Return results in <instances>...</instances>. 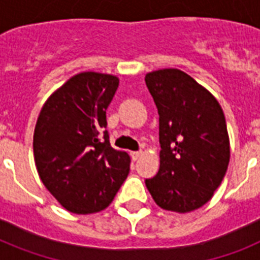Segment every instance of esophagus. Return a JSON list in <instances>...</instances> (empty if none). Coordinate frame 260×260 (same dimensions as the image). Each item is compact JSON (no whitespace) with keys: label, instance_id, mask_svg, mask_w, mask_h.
<instances>
[{"label":"esophagus","instance_id":"1","mask_svg":"<svg viewBox=\"0 0 260 260\" xmlns=\"http://www.w3.org/2000/svg\"><path fill=\"white\" fill-rule=\"evenodd\" d=\"M143 156V152L142 151H136V152H132V159L134 160H139V159Z\"/></svg>","mask_w":260,"mask_h":260}]
</instances>
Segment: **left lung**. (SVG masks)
I'll use <instances>...</instances> for the list:
<instances>
[{"label":"left lung","mask_w":260,"mask_h":260,"mask_svg":"<svg viewBox=\"0 0 260 260\" xmlns=\"http://www.w3.org/2000/svg\"><path fill=\"white\" fill-rule=\"evenodd\" d=\"M159 113L160 166L146 186L162 209L189 213L221 185L231 158L221 106L209 90L178 69L146 75Z\"/></svg>","instance_id":"8db88e82"}]
</instances>
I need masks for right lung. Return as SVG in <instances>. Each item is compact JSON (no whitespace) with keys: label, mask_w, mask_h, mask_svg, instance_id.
<instances>
[{"label":"right lung","mask_w":260,"mask_h":260,"mask_svg":"<svg viewBox=\"0 0 260 260\" xmlns=\"http://www.w3.org/2000/svg\"><path fill=\"white\" fill-rule=\"evenodd\" d=\"M118 87L112 74L85 71L71 77L44 102L34 132L39 177L71 213L110 205L129 173L131 158L110 146L106 109Z\"/></svg>","instance_id":"right-lung-1"}]
</instances>
